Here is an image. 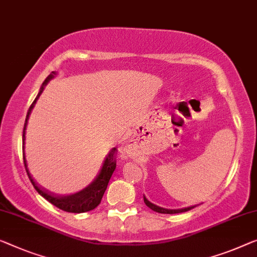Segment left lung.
Wrapping results in <instances>:
<instances>
[{
    "label": "left lung",
    "mask_w": 257,
    "mask_h": 257,
    "mask_svg": "<svg viewBox=\"0 0 257 257\" xmlns=\"http://www.w3.org/2000/svg\"><path fill=\"white\" fill-rule=\"evenodd\" d=\"M144 203L147 204L149 208L153 211L156 212H159V213H168V214H172V213H180V212H186L188 211V210H191L195 206H189V208H185V209H178V210H170V209H164V208H160V206H157L155 204H152L150 201H148V198L144 196Z\"/></svg>",
    "instance_id": "obj_1"
}]
</instances>
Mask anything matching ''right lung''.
I'll return each instance as SVG.
<instances>
[{
	"label": "right lung",
	"mask_w": 257,
	"mask_h": 257,
	"mask_svg": "<svg viewBox=\"0 0 257 257\" xmlns=\"http://www.w3.org/2000/svg\"><path fill=\"white\" fill-rule=\"evenodd\" d=\"M55 75H56L55 72L53 71L52 74L45 79V82L43 83V86H41L39 93H38L37 98L34 99V101L32 102V105L30 106V108L28 110V115H26L25 123H24V129H23V151H24V143H25V129H26V124H28V120H29V116L31 114V110H32V108L34 107V104L37 102L39 95L43 93L44 87L47 85V83L53 77H54ZM116 152H117L116 148H114L110 150V152L106 157L104 165H102V167H101L100 173L98 174V177L95 178V180L91 183V185L87 186L86 188H84L83 190L78 191V193L66 195V196L52 194V193H49V191L45 190L44 188H40L39 186H37V183L33 181V179H32V177H31L30 172L28 170V165H26V159H25L24 152H23V159H24L25 170H26V173H28V175H29L30 181L32 182L33 187L36 188L38 193L41 195V196L46 198V200H47L49 203H52L53 205H55L56 208L63 210V211L82 213V212L91 211V210L95 209L99 204H100L101 198H102V196H104V193L107 188V185H108V182H109V179H110V177H112L113 172L116 167V157H115Z\"/></svg>",
	"instance_id": "obj_1"
}]
</instances>
